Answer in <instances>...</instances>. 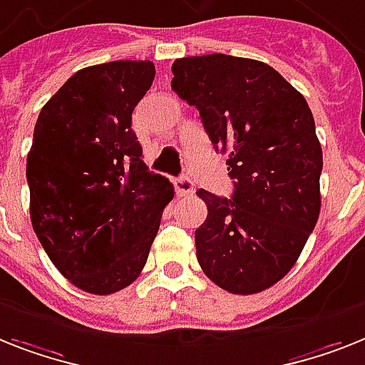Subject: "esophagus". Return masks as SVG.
<instances>
[{
    "label": "esophagus",
    "instance_id": "esophagus-1",
    "mask_svg": "<svg viewBox=\"0 0 365 365\" xmlns=\"http://www.w3.org/2000/svg\"><path fill=\"white\" fill-rule=\"evenodd\" d=\"M173 186H175L177 195H192L195 192L194 182H192L188 177H180V179H177L175 182H173Z\"/></svg>",
    "mask_w": 365,
    "mask_h": 365
}]
</instances>
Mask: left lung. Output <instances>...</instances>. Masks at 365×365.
Listing matches in <instances>:
<instances>
[{
    "instance_id": "8db88e82",
    "label": "left lung",
    "mask_w": 365,
    "mask_h": 365,
    "mask_svg": "<svg viewBox=\"0 0 365 365\" xmlns=\"http://www.w3.org/2000/svg\"><path fill=\"white\" fill-rule=\"evenodd\" d=\"M171 89L227 155L231 200L200 188L195 255L218 287L254 294L297 263L321 210L323 149L308 102L270 65L225 53L175 59Z\"/></svg>"
}]
</instances>
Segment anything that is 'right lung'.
I'll return each mask as SVG.
<instances>
[{"mask_svg":"<svg viewBox=\"0 0 365 365\" xmlns=\"http://www.w3.org/2000/svg\"><path fill=\"white\" fill-rule=\"evenodd\" d=\"M155 80L150 61L81 68L42 106L27 155L33 230L81 291L130 285L149 257L173 185L147 170L132 111Z\"/></svg>","mask_w":365,"mask_h":365,"instance_id":"right-lung-1","label":"right lung"}]
</instances>
